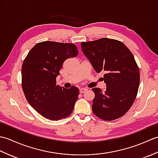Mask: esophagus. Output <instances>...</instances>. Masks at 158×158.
Wrapping results in <instances>:
<instances>
[{
    "mask_svg": "<svg viewBox=\"0 0 158 158\" xmlns=\"http://www.w3.org/2000/svg\"><path fill=\"white\" fill-rule=\"evenodd\" d=\"M86 91H87V89L86 88H81V89H80L79 92L81 93V94H83V93H84Z\"/></svg>",
    "mask_w": 158,
    "mask_h": 158,
    "instance_id": "1",
    "label": "esophagus"
}]
</instances>
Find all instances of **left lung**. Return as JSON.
Segmentation results:
<instances>
[{"instance_id":"1","label":"left lung","mask_w":158,"mask_h":158,"mask_svg":"<svg viewBox=\"0 0 158 158\" xmlns=\"http://www.w3.org/2000/svg\"><path fill=\"white\" fill-rule=\"evenodd\" d=\"M81 46L95 71L105 73V92L92 89L94 113L105 121L119 118L133 105L139 87V69L132 52L122 42L108 38L82 42Z\"/></svg>"}]
</instances>
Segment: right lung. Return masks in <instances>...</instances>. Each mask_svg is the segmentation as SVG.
<instances>
[{
  "instance_id": "obj_1",
  "label": "right lung",
  "mask_w": 158,
  "mask_h": 158,
  "mask_svg": "<svg viewBox=\"0 0 158 158\" xmlns=\"http://www.w3.org/2000/svg\"><path fill=\"white\" fill-rule=\"evenodd\" d=\"M73 43L43 41L36 44L22 68V86L26 100L45 118L58 121L69 116L79 96V89L56 85L64 62L78 54Z\"/></svg>"
}]
</instances>
